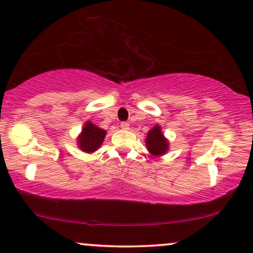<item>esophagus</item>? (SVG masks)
Here are the masks:
<instances>
[{"mask_svg":"<svg viewBox=\"0 0 253 253\" xmlns=\"http://www.w3.org/2000/svg\"><path fill=\"white\" fill-rule=\"evenodd\" d=\"M121 127L123 130H127V129H130V124L127 123V122H122L121 123Z\"/></svg>","mask_w":253,"mask_h":253,"instance_id":"esophagus-1","label":"esophagus"}]
</instances>
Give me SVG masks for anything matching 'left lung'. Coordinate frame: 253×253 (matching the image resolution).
Instances as JSON below:
<instances>
[{
  "mask_svg": "<svg viewBox=\"0 0 253 253\" xmlns=\"http://www.w3.org/2000/svg\"><path fill=\"white\" fill-rule=\"evenodd\" d=\"M145 143L148 146V150L155 156L165 154L168 150V146H169V143L164 138L163 133L161 131V126H154V129L148 132Z\"/></svg>",
  "mask_w": 253,
  "mask_h": 253,
  "instance_id": "8db88e82",
  "label": "left lung"
}]
</instances>
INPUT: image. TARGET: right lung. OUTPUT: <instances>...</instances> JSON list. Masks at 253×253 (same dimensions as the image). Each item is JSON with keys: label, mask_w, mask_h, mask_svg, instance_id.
Returning a JSON list of instances; mask_svg holds the SVG:
<instances>
[{"label": "right lung", "mask_w": 253, "mask_h": 253, "mask_svg": "<svg viewBox=\"0 0 253 253\" xmlns=\"http://www.w3.org/2000/svg\"><path fill=\"white\" fill-rule=\"evenodd\" d=\"M105 133L107 132L104 130L99 129L98 126H96L91 122H86L82 130V133H81V137L79 138V145L81 150L85 152H93L97 150L103 143Z\"/></svg>", "instance_id": "1"}]
</instances>
